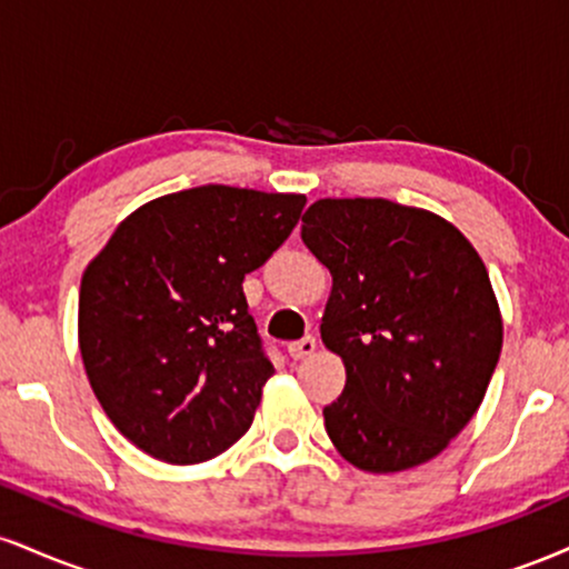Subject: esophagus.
<instances>
[{
  "instance_id": "1",
  "label": "esophagus",
  "mask_w": 569,
  "mask_h": 569,
  "mask_svg": "<svg viewBox=\"0 0 569 569\" xmlns=\"http://www.w3.org/2000/svg\"><path fill=\"white\" fill-rule=\"evenodd\" d=\"M318 350V342L316 337H302L299 342H291L289 345V356L293 358V361H302V358L312 356V352Z\"/></svg>"
}]
</instances>
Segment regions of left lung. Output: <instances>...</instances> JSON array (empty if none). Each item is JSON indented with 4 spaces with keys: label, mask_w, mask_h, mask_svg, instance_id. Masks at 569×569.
Here are the masks:
<instances>
[{
    "label": "left lung",
    "mask_w": 569,
    "mask_h": 569,
    "mask_svg": "<svg viewBox=\"0 0 569 569\" xmlns=\"http://www.w3.org/2000/svg\"><path fill=\"white\" fill-rule=\"evenodd\" d=\"M302 240L331 272L321 339L345 363L323 409L337 452L367 473L433 460L481 407L502 348V316L468 238L426 208L323 198Z\"/></svg>",
    "instance_id": "1"
}]
</instances>
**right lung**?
<instances>
[{
	"mask_svg": "<svg viewBox=\"0 0 569 569\" xmlns=\"http://www.w3.org/2000/svg\"><path fill=\"white\" fill-rule=\"evenodd\" d=\"M305 202L224 184L181 189L136 208L84 267V375L141 452L192 466L251 428L276 369L243 278L289 238Z\"/></svg>",
	"mask_w": 569,
	"mask_h": 569,
	"instance_id": "right-lung-1",
	"label": "right lung"
}]
</instances>
